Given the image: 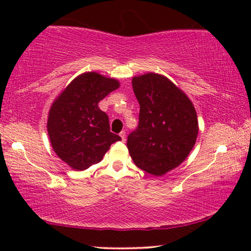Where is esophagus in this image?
<instances>
[{"instance_id": "obj_1", "label": "esophagus", "mask_w": 251, "mask_h": 251, "mask_svg": "<svg viewBox=\"0 0 251 251\" xmlns=\"http://www.w3.org/2000/svg\"><path fill=\"white\" fill-rule=\"evenodd\" d=\"M120 137H121L122 140H126V131L120 132Z\"/></svg>"}]
</instances>
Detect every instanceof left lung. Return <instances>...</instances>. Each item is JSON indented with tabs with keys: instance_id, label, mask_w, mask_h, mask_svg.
<instances>
[{
	"instance_id": "left-lung-1",
	"label": "left lung",
	"mask_w": 251,
	"mask_h": 251,
	"mask_svg": "<svg viewBox=\"0 0 251 251\" xmlns=\"http://www.w3.org/2000/svg\"><path fill=\"white\" fill-rule=\"evenodd\" d=\"M132 88L140 105L139 123L126 146L137 167L162 176L193 149L199 132L197 112L187 96L162 75L135 76Z\"/></svg>"
}]
</instances>
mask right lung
Returning a JSON list of instances; mask_svg holds the SVG:
<instances>
[{
	"label": "right lung",
	"mask_w": 251,
	"mask_h": 251,
	"mask_svg": "<svg viewBox=\"0 0 251 251\" xmlns=\"http://www.w3.org/2000/svg\"><path fill=\"white\" fill-rule=\"evenodd\" d=\"M119 82L89 72L74 78L51 106L48 133L58 156L73 169L100 162L121 137L111 132L109 120L98 102L119 88Z\"/></svg>",
	"instance_id": "add662e5"
}]
</instances>
